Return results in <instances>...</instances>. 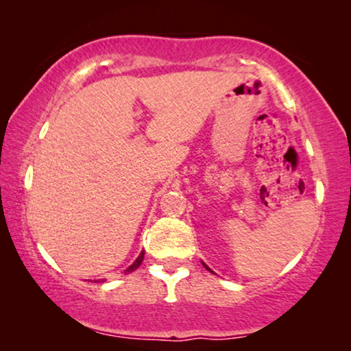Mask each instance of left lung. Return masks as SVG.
Segmentation results:
<instances>
[{
	"mask_svg": "<svg viewBox=\"0 0 351 351\" xmlns=\"http://www.w3.org/2000/svg\"><path fill=\"white\" fill-rule=\"evenodd\" d=\"M204 267H206V265H204ZM206 268H208V267H206ZM208 270H209V268H208Z\"/></svg>",
	"mask_w": 351,
	"mask_h": 351,
	"instance_id": "1",
	"label": "left lung"
}]
</instances>
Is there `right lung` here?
Masks as SVG:
<instances>
[{
  "label": "right lung",
  "mask_w": 351,
  "mask_h": 351,
  "mask_svg": "<svg viewBox=\"0 0 351 351\" xmlns=\"http://www.w3.org/2000/svg\"><path fill=\"white\" fill-rule=\"evenodd\" d=\"M143 254H145V252H143V251H142V252H141V256H138V257H137V261H136V262H134V263H132V265H131V267H129L126 271H129V273H131V271H134V270H136V268H138V265H141V263H142V261H143Z\"/></svg>",
  "instance_id": "obj_1"
}]
</instances>
